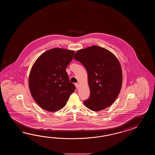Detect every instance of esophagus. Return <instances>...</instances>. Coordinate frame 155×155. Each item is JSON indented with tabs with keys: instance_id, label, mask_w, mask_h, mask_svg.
Returning a JSON list of instances; mask_svg holds the SVG:
<instances>
[{
	"instance_id": "esophagus-1",
	"label": "esophagus",
	"mask_w": 155,
	"mask_h": 155,
	"mask_svg": "<svg viewBox=\"0 0 155 155\" xmlns=\"http://www.w3.org/2000/svg\"><path fill=\"white\" fill-rule=\"evenodd\" d=\"M75 86H76V88H77V89H78V88H79V84H78V83H76V84H75Z\"/></svg>"
}]
</instances>
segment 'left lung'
<instances>
[{
	"label": "left lung",
	"instance_id": "left-lung-1",
	"mask_svg": "<svg viewBox=\"0 0 155 155\" xmlns=\"http://www.w3.org/2000/svg\"><path fill=\"white\" fill-rule=\"evenodd\" d=\"M74 59L82 63L88 74L90 96L84 105L94 111L111 105L122 84V69L116 56L108 50L93 45L78 50Z\"/></svg>",
	"mask_w": 155,
	"mask_h": 155
}]
</instances>
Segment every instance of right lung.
Wrapping results in <instances>:
<instances>
[{
  "instance_id": "obj_1",
  "label": "right lung",
  "mask_w": 155,
  "mask_h": 155,
  "mask_svg": "<svg viewBox=\"0 0 155 155\" xmlns=\"http://www.w3.org/2000/svg\"><path fill=\"white\" fill-rule=\"evenodd\" d=\"M75 51L53 48L43 53L34 63L29 77L30 92L41 108L55 112L63 109L75 86L70 82L66 67Z\"/></svg>"
}]
</instances>
